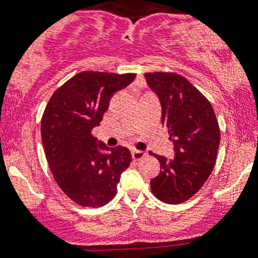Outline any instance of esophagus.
<instances>
[{"label": "esophagus", "mask_w": 258, "mask_h": 258, "mask_svg": "<svg viewBox=\"0 0 258 258\" xmlns=\"http://www.w3.org/2000/svg\"><path fill=\"white\" fill-rule=\"evenodd\" d=\"M145 155L146 154L141 150H132V159H134V160H136V162L137 160H141V159H143Z\"/></svg>", "instance_id": "34e87169"}]
</instances>
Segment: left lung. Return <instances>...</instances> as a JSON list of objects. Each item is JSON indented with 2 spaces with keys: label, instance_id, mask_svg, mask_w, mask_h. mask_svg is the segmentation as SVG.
Masks as SVG:
<instances>
[{
  "label": "left lung",
  "instance_id": "left-lung-1",
  "mask_svg": "<svg viewBox=\"0 0 258 258\" xmlns=\"http://www.w3.org/2000/svg\"><path fill=\"white\" fill-rule=\"evenodd\" d=\"M162 105V123L173 143L174 159L156 155L160 173L150 180L151 192L167 204L191 199L204 186L216 162L220 130L210 102L178 74H145Z\"/></svg>",
  "mask_w": 258,
  "mask_h": 258
}]
</instances>
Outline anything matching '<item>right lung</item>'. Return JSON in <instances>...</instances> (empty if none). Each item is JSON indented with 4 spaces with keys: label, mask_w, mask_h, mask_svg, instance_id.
<instances>
[{
    "label": "right lung",
    "mask_w": 258,
    "mask_h": 258,
    "mask_svg": "<svg viewBox=\"0 0 258 258\" xmlns=\"http://www.w3.org/2000/svg\"><path fill=\"white\" fill-rule=\"evenodd\" d=\"M136 75L84 71L50 96L42 117V143L59 188L81 206L99 208L117 194L122 172L132 162L128 149L108 148L93 137L113 94Z\"/></svg>",
    "instance_id": "1"
}]
</instances>
